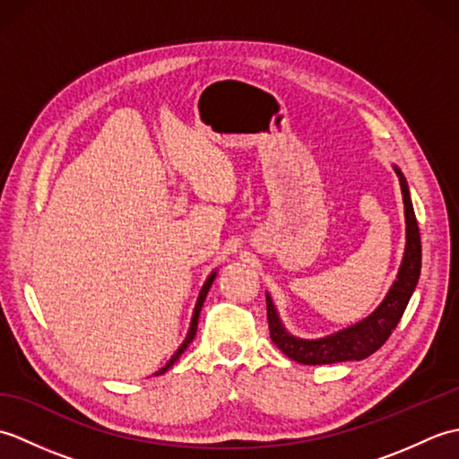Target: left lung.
<instances>
[{
    "label": "left lung",
    "instance_id": "1",
    "mask_svg": "<svg viewBox=\"0 0 459 459\" xmlns=\"http://www.w3.org/2000/svg\"><path fill=\"white\" fill-rule=\"evenodd\" d=\"M398 181H401L403 201H404V219H406V247L404 256L398 268L396 280L393 281L391 290L386 291L385 299L380 301L378 307L368 314L365 319L339 329L335 333L319 337V339H301L291 335L280 319L278 309L272 301V296L266 291V314L270 325V337L281 353L290 359L298 360L301 365H331L343 363V360H360L373 355L377 349L383 347L385 341L391 337L393 329L401 321L404 309L411 301L412 291L416 290L418 278H420L422 268V245H420V230H418L416 214L411 201V191L403 171L393 165Z\"/></svg>",
    "mask_w": 459,
    "mask_h": 459
}]
</instances>
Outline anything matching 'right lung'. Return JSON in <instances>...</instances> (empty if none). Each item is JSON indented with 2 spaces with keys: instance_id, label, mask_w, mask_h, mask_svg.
Instances as JSON below:
<instances>
[{
  "instance_id": "right-lung-1",
  "label": "right lung",
  "mask_w": 459,
  "mask_h": 459,
  "mask_svg": "<svg viewBox=\"0 0 459 459\" xmlns=\"http://www.w3.org/2000/svg\"><path fill=\"white\" fill-rule=\"evenodd\" d=\"M214 278H217V270L211 272L209 278L204 280V284H203V288H201V291H199L197 304H195V309H193V317H191V325H189V331H187V337L183 339V343H181V345H179V349L175 351V353L171 355V359L168 360V363H165V365H163L160 370H155V375H163V373H168V370L173 367L175 360H178V359H179V357L185 353V349H187V347H189V343H191V341L195 339V333H197V324H199V314H201V307H203V304H204V298H207V294H209V290H211V286H212Z\"/></svg>"
}]
</instances>
